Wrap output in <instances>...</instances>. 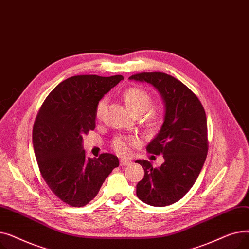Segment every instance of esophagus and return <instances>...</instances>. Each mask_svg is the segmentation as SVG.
<instances>
[{
    "mask_svg": "<svg viewBox=\"0 0 249 249\" xmlns=\"http://www.w3.org/2000/svg\"><path fill=\"white\" fill-rule=\"evenodd\" d=\"M132 162L130 160H120V165L121 166H126V165H130Z\"/></svg>",
    "mask_w": 249,
    "mask_h": 249,
    "instance_id": "obj_1",
    "label": "esophagus"
}]
</instances>
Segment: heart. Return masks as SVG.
<instances>
[{"instance_id": "obj_1", "label": "heart", "mask_w": 249, "mask_h": 249, "mask_svg": "<svg viewBox=\"0 0 249 249\" xmlns=\"http://www.w3.org/2000/svg\"><path fill=\"white\" fill-rule=\"evenodd\" d=\"M124 101L128 110L132 114L142 115L146 113L153 105V99L147 90L142 88L134 87L128 89L124 94ZM107 107V100L102 99L96 107V118L102 119ZM160 122V115L151 111L146 117V126L149 129L158 127ZM138 144V139L134 136H117L113 140V147L120 155H128L133 146Z\"/></svg>"}]
</instances>
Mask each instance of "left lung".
Returning <instances> with one entry per match:
<instances>
[{"instance_id":"8db88e82","label":"left lung","mask_w":249,"mask_h":249,"mask_svg":"<svg viewBox=\"0 0 249 249\" xmlns=\"http://www.w3.org/2000/svg\"><path fill=\"white\" fill-rule=\"evenodd\" d=\"M129 80L152 85L161 95L165 108L160 132L146 147L150 153L163 154L164 162L153 167L148 160H136L144 169V178L136 186V195L150 206L172 205L193 187L207 158L204 107L187 86L169 74L141 72Z\"/></svg>"}]
</instances>
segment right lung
I'll return each instance as SVG.
<instances>
[{
    "mask_svg": "<svg viewBox=\"0 0 249 249\" xmlns=\"http://www.w3.org/2000/svg\"><path fill=\"white\" fill-rule=\"evenodd\" d=\"M124 77L74 75L56 86L39 110L33 126L34 153L42 178L62 202L83 207L119 165L111 153L87 159L83 136L96 127L99 101Z\"/></svg>",
    "mask_w": 249,
    "mask_h": 249,
    "instance_id": "1",
    "label": "right lung"
}]
</instances>
